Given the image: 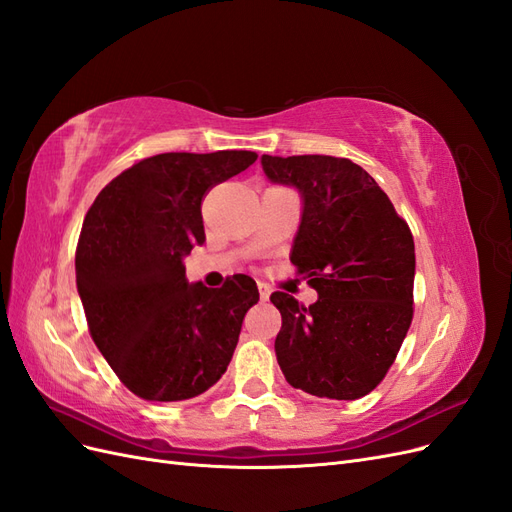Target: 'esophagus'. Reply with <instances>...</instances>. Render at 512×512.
<instances>
[{
  "label": "esophagus",
  "instance_id": "obj_1",
  "mask_svg": "<svg viewBox=\"0 0 512 512\" xmlns=\"http://www.w3.org/2000/svg\"><path fill=\"white\" fill-rule=\"evenodd\" d=\"M258 292H260V299H262V301H267V299L271 297V288H269L267 284H260V282H258Z\"/></svg>",
  "mask_w": 512,
  "mask_h": 512
}]
</instances>
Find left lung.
I'll list each match as a JSON object with an SVG mask.
<instances>
[{"label": "left lung", "mask_w": 512, "mask_h": 512, "mask_svg": "<svg viewBox=\"0 0 512 512\" xmlns=\"http://www.w3.org/2000/svg\"><path fill=\"white\" fill-rule=\"evenodd\" d=\"M271 181L294 185L303 220L290 262L318 301L277 290L275 354L288 384L359 399L384 380L414 314V239L367 170L333 156H262Z\"/></svg>", "instance_id": "left-lung-1"}]
</instances>
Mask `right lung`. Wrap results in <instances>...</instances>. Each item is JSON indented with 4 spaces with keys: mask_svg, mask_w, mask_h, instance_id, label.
Here are the masks:
<instances>
[{
    "mask_svg": "<svg viewBox=\"0 0 512 512\" xmlns=\"http://www.w3.org/2000/svg\"><path fill=\"white\" fill-rule=\"evenodd\" d=\"M254 151L160 153L123 170L89 207L76 245L89 335L117 378L147 401H183L222 378L252 277L190 286L181 258L205 241L207 192L256 162Z\"/></svg>",
    "mask_w": 512,
    "mask_h": 512,
    "instance_id": "obj_1",
    "label": "right lung"
}]
</instances>
